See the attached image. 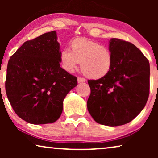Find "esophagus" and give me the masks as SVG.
<instances>
[{
    "label": "esophagus",
    "instance_id": "1",
    "mask_svg": "<svg viewBox=\"0 0 158 158\" xmlns=\"http://www.w3.org/2000/svg\"><path fill=\"white\" fill-rule=\"evenodd\" d=\"M85 79L83 78V77H77V82H78L79 83H84V82H85Z\"/></svg>",
    "mask_w": 158,
    "mask_h": 158
}]
</instances>
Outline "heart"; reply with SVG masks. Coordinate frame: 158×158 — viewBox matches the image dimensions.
Masks as SVG:
<instances>
[{
  "instance_id": "obj_1",
  "label": "heart",
  "mask_w": 158,
  "mask_h": 158,
  "mask_svg": "<svg viewBox=\"0 0 158 158\" xmlns=\"http://www.w3.org/2000/svg\"><path fill=\"white\" fill-rule=\"evenodd\" d=\"M70 50L60 52V62L62 68L73 73L81 62L84 75L92 79L104 77L111 70L113 55L109 47L95 41L81 37L72 40Z\"/></svg>"
}]
</instances>
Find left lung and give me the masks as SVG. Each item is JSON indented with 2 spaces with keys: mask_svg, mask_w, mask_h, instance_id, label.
<instances>
[{
  "mask_svg": "<svg viewBox=\"0 0 158 158\" xmlns=\"http://www.w3.org/2000/svg\"><path fill=\"white\" fill-rule=\"evenodd\" d=\"M111 70L98 80H88V110L98 124L110 127L133 120L145 106L150 94V63L133 44L113 38Z\"/></svg>",
  "mask_w": 158,
  "mask_h": 158,
  "instance_id": "obj_1",
  "label": "left lung"
}]
</instances>
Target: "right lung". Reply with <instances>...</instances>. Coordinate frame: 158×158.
Here are the masks:
<instances>
[{
	"label": "right lung",
	"instance_id": "obj_1",
	"mask_svg": "<svg viewBox=\"0 0 158 158\" xmlns=\"http://www.w3.org/2000/svg\"><path fill=\"white\" fill-rule=\"evenodd\" d=\"M57 40L52 31L27 41L8 61L6 95L15 113L30 124L56 122L64 98L77 85V77L60 67Z\"/></svg>",
	"mask_w": 158,
	"mask_h": 158
}]
</instances>
